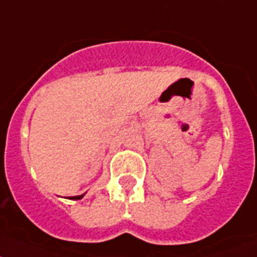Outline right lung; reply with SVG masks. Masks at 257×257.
I'll return each mask as SVG.
<instances>
[{
	"mask_svg": "<svg viewBox=\"0 0 257 257\" xmlns=\"http://www.w3.org/2000/svg\"><path fill=\"white\" fill-rule=\"evenodd\" d=\"M85 196V193L84 194H81V196H75V197H69V200H81L82 197Z\"/></svg>",
	"mask_w": 257,
	"mask_h": 257,
	"instance_id": "1",
	"label": "right lung"
}]
</instances>
